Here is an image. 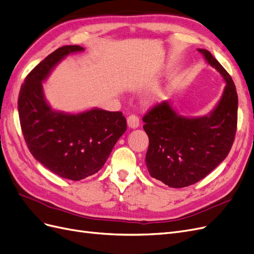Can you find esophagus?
I'll return each instance as SVG.
<instances>
[{
    "label": "esophagus",
    "instance_id": "1",
    "mask_svg": "<svg viewBox=\"0 0 254 254\" xmlns=\"http://www.w3.org/2000/svg\"><path fill=\"white\" fill-rule=\"evenodd\" d=\"M127 124L130 128H136L140 125V121H139V119H137L136 115L131 114L127 118Z\"/></svg>",
    "mask_w": 254,
    "mask_h": 254
}]
</instances>
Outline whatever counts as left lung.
I'll list each match as a JSON object with an SVG mask.
<instances>
[{"mask_svg": "<svg viewBox=\"0 0 254 254\" xmlns=\"http://www.w3.org/2000/svg\"><path fill=\"white\" fill-rule=\"evenodd\" d=\"M226 80L224 94L209 117H179L168 102L145 113L143 128L149 139L146 165L149 175L180 189L202 180L226 159L237 127V92L231 76L212 54L198 50Z\"/></svg>", "mask_w": 254, "mask_h": 254, "instance_id": "obj_1", "label": "left lung"}]
</instances>
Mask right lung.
Instances as JSON below:
<instances>
[{"instance_id":"add662e5","label":"right lung","mask_w":254,"mask_h":254,"mask_svg":"<svg viewBox=\"0 0 254 254\" xmlns=\"http://www.w3.org/2000/svg\"><path fill=\"white\" fill-rule=\"evenodd\" d=\"M80 51L79 45H64L50 54L26 76L18 98L20 125L30 153L54 174L75 181L101 170L127 129L121 111L66 114L53 111L44 101L41 82L61 59Z\"/></svg>"}]
</instances>
